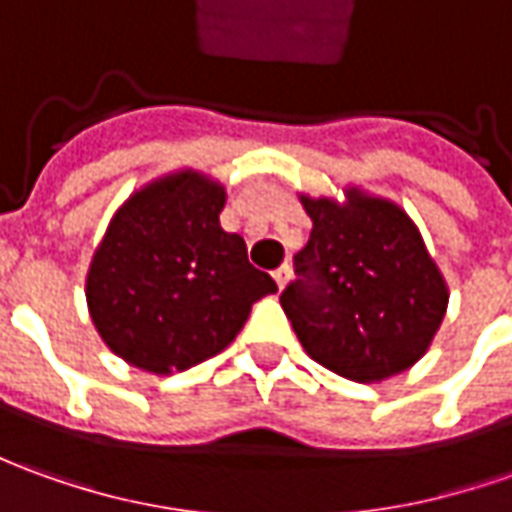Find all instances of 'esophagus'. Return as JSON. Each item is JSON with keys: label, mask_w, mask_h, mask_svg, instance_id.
<instances>
[{"label": "esophagus", "mask_w": 512, "mask_h": 512, "mask_svg": "<svg viewBox=\"0 0 512 512\" xmlns=\"http://www.w3.org/2000/svg\"><path fill=\"white\" fill-rule=\"evenodd\" d=\"M288 277H291V266H288V263H283L280 269H274V280H277V285H280V288L288 283Z\"/></svg>", "instance_id": "1"}]
</instances>
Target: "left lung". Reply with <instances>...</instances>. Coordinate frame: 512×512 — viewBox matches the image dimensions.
I'll use <instances>...</instances> for the list:
<instances>
[{"mask_svg":"<svg viewBox=\"0 0 512 512\" xmlns=\"http://www.w3.org/2000/svg\"><path fill=\"white\" fill-rule=\"evenodd\" d=\"M344 196L300 198L314 229L280 305L308 356L373 384L423 358L446 316L448 285L398 204L358 187Z\"/></svg>","mask_w":512,"mask_h":512,"instance_id":"left-lung-1","label":"left lung"}]
</instances>
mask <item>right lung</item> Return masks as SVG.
<instances>
[{"mask_svg": "<svg viewBox=\"0 0 512 512\" xmlns=\"http://www.w3.org/2000/svg\"><path fill=\"white\" fill-rule=\"evenodd\" d=\"M224 184L179 170L114 212L86 274V305L111 353L145 373H182L218 356L277 283L224 232Z\"/></svg>", "mask_w": 512, "mask_h": 512, "instance_id": "add662e5", "label": "right lung"}]
</instances>
